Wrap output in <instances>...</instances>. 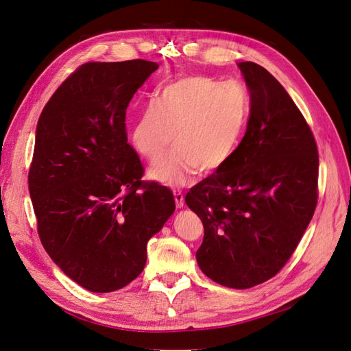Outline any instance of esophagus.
Returning <instances> with one entry per match:
<instances>
[{
    "label": "esophagus",
    "mask_w": 351,
    "mask_h": 351,
    "mask_svg": "<svg viewBox=\"0 0 351 351\" xmlns=\"http://www.w3.org/2000/svg\"><path fill=\"white\" fill-rule=\"evenodd\" d=\"M174 200H176V206L178 208H181L184 206V195L181 191H174Z\"/></svg>",
    "instance_id": "34e87169"
}]
</instances>
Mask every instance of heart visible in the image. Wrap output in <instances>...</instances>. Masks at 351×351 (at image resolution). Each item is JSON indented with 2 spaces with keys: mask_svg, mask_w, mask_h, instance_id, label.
Returning <instances> with one entry per match:
<instances>
[{
  "mask_svg": "<svg viewBox=\"0 0 351 351\" xmlns=\"http://www.w3.org/2000/svg\"><path fill=\"white\" fill-rule=\"evenodd\" d=\"M247 118V97L236 85L207 76H186L164 86L136 115L131 128L134 149L158 160L171 143L176 148L154 164L148 176L170 187L189 184L197 171L208 174L226 164L241 141Z\"/></svg>",
  "mask_w": 351,
  "mask_h": 351,
  "instance_id": "1",
  "label": "heart"
}]
</instances>
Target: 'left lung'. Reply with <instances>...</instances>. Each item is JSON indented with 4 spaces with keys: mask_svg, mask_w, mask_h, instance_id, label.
<instances>
[{
    "mask_svg": "<svg viewBox=\"0 0 351 351\" xmlns=\"http://www.w3.org/2000/svg\"><path fill=\"white\" fill-rule=\"evenodd\" d=\"M237 67L250 95L245 136L226 164L187 193L186 203L204 226L195 254L203 274L246 289L282 269L310 224L318 152L281 83L254 62Z\"/></svg>",
    "mask_w": 351,
    "mask_h": 351,
    "instance_id": "left-lung-1",
    "label": "left lung"
}]
</instances>
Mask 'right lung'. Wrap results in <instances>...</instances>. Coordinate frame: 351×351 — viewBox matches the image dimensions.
I'll list each match as a JSON object with an SVG mask.
<instances>
[{"mask_svg":"<svg viewBox=\"0 0 351 351\" xmlns=\"http://www.w3.org/2000/svg\"><path fill=\"white\" fill-rule=\"evenodd\" d=\"M148 60L82 64L38 118L29 190L49 256L90 292H112L143 272L147 243L176 210L173 193L144 183L125 114L156 72Z\"/></svg>","mask_w":351,"mask_h":351,"instance_id":"right-lung-1","label":"right lung"}]
</instances>
